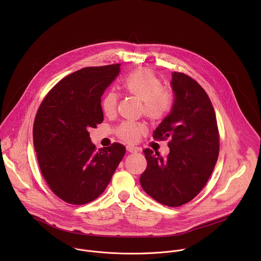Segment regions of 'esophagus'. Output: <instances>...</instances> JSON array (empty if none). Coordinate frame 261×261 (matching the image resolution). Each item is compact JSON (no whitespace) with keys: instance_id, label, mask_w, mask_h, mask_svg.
I'll list each match as a JSON object with an SVG mask.
<instances>
[{"instance_id":"esophagus-1","label":"esophagus","mask_w":261,"mask_h":261,"mask_svg":"<svg viewBox=\"0 0 261 261\" xmlns=\"http://www.w3.org/2000/svg\"><path fill=\"white\" fill-rule=\"evenodd\" d=\"M126 149H127L128 152H138V149L135 148V147H133V146H127Z\"/></svg>"}]
</instances>
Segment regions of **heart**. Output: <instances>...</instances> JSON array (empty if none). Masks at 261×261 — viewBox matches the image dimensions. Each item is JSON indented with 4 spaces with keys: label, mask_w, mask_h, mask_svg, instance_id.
Instances as JSON below:
<instances>
[{
    "label": "heart",
    "mask_w": 261,
    "mask_h": 261,
    "mask_svg": "<svg viewBox=\"0 0 261 261\" xmlns=\"http://www.w3.org/2000/svg\"><path fill=\"white\" fill-rule=\"evenodd\" d=\"M124 91L142 101L141 113L150 122L162 121L172 111L174 93L164 87L161 79L149 68H139L126 76L122 83ZM118 103V95L110 91L101 101V110L107 116H112ZM146 133V126L140 122H122L115 128L116 136L129 144L137 143Z\"/></svg>",
    "instance_id": "1"
}]
</instances>
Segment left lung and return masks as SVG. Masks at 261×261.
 <instances>
[{
  "mask_svg": "<svg viewBox=\"0 0 261 261\" xmlns=\"http://www.w3.org/2000/svg\"><path fill=\"white\" fill-rule=\"evenodd\" d=\"M175 101L152 138L166 141L170 153L145 149L148 162L140 182L156 202L179 207L193 200L207 184L219 155V130L212 102L204 88L182 72L172 73Z\"/></svg>",
  "mask_w": 261,
  "mask_h": 261,
  "instance_id": "left-lung-1",
  "label": "left lung"
}]
</instances>
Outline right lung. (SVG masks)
<instances>
[{
    "label": "right lung",
    "instance_id": "1",
    "mask_svg": "<svg viewBox=\"0 0 261 261\" xmlns=\"http://www.w3.org/2000/svg\"><path fill=\"white\" fill-rule=\"evenodd\" d=\"M120 64L86 67L61 79L38 109L33 142L38 164L50 190L72 205L99 197L125 153L113 143L96 149L88 129L103 121L101 95Z\"/></svg>",
    "mask_w": 261,
    "mask_h": 261
}]
</instances>
